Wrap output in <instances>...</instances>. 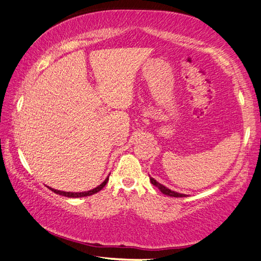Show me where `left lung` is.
Segmentation results:
<instances>
[{"label": "left lung", "mask_w": 261, "mask_h": 261, "mask_svg": "<svg viewBox=\"0 0 261 261\" xmlns=\"http://www.w3.org/2000/svg\"><path fill=\"white\" fill-rule=\"evenodd\" d=\"M149 181L152 182V184L153 185H155L156 188H159L160 189V191L163 194H165V195H169V196H174V198H184V196H187L185 194H182V193H177V192H175V191H172V190H170V189H167V188H165L164 185H162L161 183H159L158 181H156V179H154L153 177H150L149 176Z\"/></svg>", "instance_id": "8db88e82"}]
</instances>
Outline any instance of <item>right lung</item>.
<instances>
[{
  "mask_svg": "<svg viewBox=\"0 0 261 261\" xmlns=\"http://www.w3.org/2000/svg\"><path fill=\"white\" fill-rule=\"evenodd\" d=\"M107 182H108V177H107V178L105 179V181H103L100 185H98L97 188L92 189V190H90V191H86V192H65V191L55 190V189L49 188V187H48V188L52 191V192H55V193L59 194V195L67 196V198H83V196H89V195H92V194H95V193H97V192H99V191L107 184Z\"/></svg>",
  "mask_w": 261,
  "mask_h": 261,
  "instance_id": "obj_1",
  "label": "right lung"
}]
</instances>
